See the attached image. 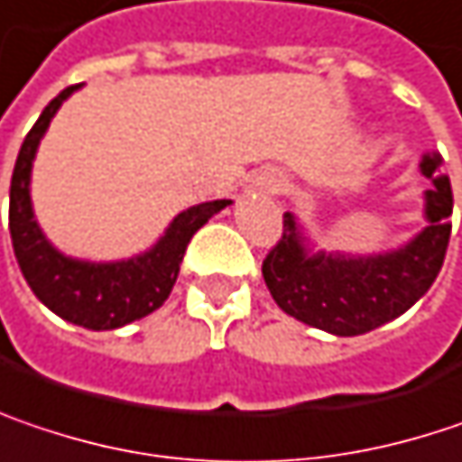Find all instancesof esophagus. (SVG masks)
<instances>
[{"label": "esophagus", "mask_w": 462, "mask_h": 462, "mask_svg": "<svg viewBox=\"0 0 462 462\" xmlns=\"http://www.w3.org/2000/svg\"><path fill=\"white\" fill-rule=\"evenodd\" d=\"M256 185L262 189H267V192H285L288 189V180L282 174H277V171H262Z\"/></svg>", "instance_id": "esophagus-1"}]
</instances>
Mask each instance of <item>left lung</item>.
I'll return each instance as SVG.
<instances>
[{
    "instance_id": "1",
    "label": "left lung",
    "mask_w": 462,
    "mask_h": 462,
    "mask_svg": "<svg viewBox=\"0 0 462 462\" xmlns=\"http://www.w3.org/2000/svg\"><path fill=\"white\" fill-rule=\"evenodd\" d=\"M439 163V155H423L420 163L434 182L426 189L429 227L389 254H307L296 219L282 214V237L262 264L277 307L333 336H362L404 315L437 280L449 243L452 188L437 177Z\"/></svg>"
}]
</instances>
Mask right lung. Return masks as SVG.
Masks as SVG:
<instances>
[{"label": "right lung", "mask_w": 462, "mask_h": 462, "mask_svg": "<svg viewBox=\"0 0 462 462\" xmlns=\"http://www.w3.org/2000/svg\"><path fill=\"white\" fill-rule=\"evenodd\" d=\"M73 89H79V84L63 89L44 107L23 140L10 182V235L23 277L44 307L73 325L89 330H113L155 312L169 299L189 237L232 200H211L182 211L147 254L129 262L95 264L63 256L50 245L33 219L28 185L39 140Z\"/></svg>", "instance_id": "obj_1"}]
</instances>
